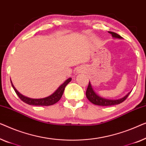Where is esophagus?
Returning a JSON list of instances; mask_svg holds the SVG:
<instances>
[{"label": "esophagus", "instance_id": "34e87169", "mask_svg": "<svg viewBox=\"0 0 146 146\" xmlns=\"http://www.w3.org/2000/svg\"><path fill=\"white\" fill-rule=\"evenodd\" d=\"M78 71V72H77V73H80V71Z\"/></svg>", "mask_w": 146, "mask_h": 146}]
</instances>
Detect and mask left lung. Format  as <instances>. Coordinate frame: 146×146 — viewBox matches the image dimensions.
Instances as JSON below:
<instances>
[{
  "label": "left lung",
  "mask_w": 146,
  "mask_h": 146,
  "mask_svg": "<svg viewBox=\"0 0 146 146\" xmlns=\"http://www.w3.org/2000/svg\"><path fill=\"white\" fill-rule=\"evenodd\" d=\"M109 32L110 34H111L112 37H114V38H120V39L122 38V37H121L120 35L117 34L116 33H114L113 32ZM130 93H129L123 98H120V99H118V100L106 99V98L100 97V96H99L96 94L95 92H94V90L93 89V88H92V86L89 82V85H88V87L87 89V91H86V96H87V98H88V100L94 104H96V105H98V106H108L116 105V104H119L122 103V102H124V100L126 99L129 94H130Z\"/></svg>",
  "instance_id": "obj_1"
}]
</instances>
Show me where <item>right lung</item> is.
<instances>
[{
  "instance_id": "1",
  "label": "right lung",
  "mask_w": 146,
  "mask_h": 146,
  "mask_svg": "<svg viewBox=\"0 0 146 146\" xmlns=\"http://www.w3.org/2000/svg\"><path fill=\"white\" fill-rule=\"evenodd\" d=\"M71 81V78H69L68 79L66 80L56 91L55 93H53L52 95L48 96L46 98H39V99H33V98H30L26 96H24L22 95V94H20L17 90L16 89V88L14 87L13 84H12L11 81V84L12 87L14 90V91L16 92V93L20 99L25 103L29 104V105H34V106H50L53 105L55 103H56L61 99V96L63 95V91H64L65 88L66 87V85L68 84L69 82Z\"/></svg>"
}]
</instances>
